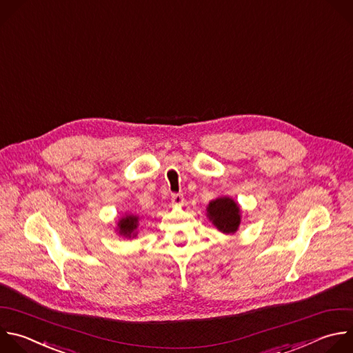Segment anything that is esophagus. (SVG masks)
<instances>
[{"label": "esophagus", "mask_w": 353, "mask_h": 353, "mask_svg": "<svg viewBox=\"0 0 353 353\" xmlns=\"http://www.w3.org/2000/svg\"><path fill=\"white\" fill-rule=\"evenodd\" d=\"M183 201H184V198H183V194H181V192H177V194H173V195H172V202H173L174 205H181Z\"/></svg>", "instance_id": "obj_1"}]
</instances>
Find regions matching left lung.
<instances>
[{"instance_id":"obj_1","label":"left lung","mask_w":353,"mask_h":353,"mask_svg":"<svg viewBox=\"0 0 353 353\" xmlns=\"http://www.w3.org/2000/svg\"><path fill=\"white\" fill-rule=\"evenodd\" d=\"M208 216L223 232H236L240 224V208L231 198H217L208 206Z\"/></svg>"}]
</instances>
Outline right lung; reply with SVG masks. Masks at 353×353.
I'll list each match as a JSON object with an SVG mask.
<instances>
[{"label": "right lung", "instance_id": "right-lung-1", "mask_svg": "<svg viewBox=\"0 0 353 353\" xmlns=\"http://www.w3.org/2000/svg\"><path fill=\"white\" fill-rule=\"evenodd\" d=\"M137 223H139V219L136 216H126L123 217L121 221H119V232L122 234V236H126V237H132V236H136L134 231L137 228Z\"/></svg>", "mask_w": 353, "mask_h": 353}]
</instances>
